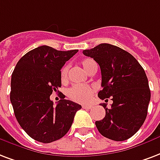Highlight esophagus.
Masks as SVG:
<instances>
[{
    "instance_id": "esophagus-1",
    "label": "esophagus",
    "mask_w": 160,
    "mask_h": 160,
    "mask_svg": "<svg viewBox=\"0 0 160 160\" xmlns=\"http://www.w3.org/2000/svg\"><path fill=\"white\" fill-rule=\"evenodd\" d=\"M82 107L84 109H91L93 107V106H91V105H84V106H82Z\"/></svg>"
}]
</instances>
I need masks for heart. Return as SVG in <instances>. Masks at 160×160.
Wrapping results in <instances>:
<instances>
[{"label":"heart","instance_id":"heart-1","mask_svg":"<svg viewBox=\"0 0 160 160\" xmlns=\"http://www.w3.org/2000/svg\"><path fill=\"white\" fill-rule=\"evenodd\" d=\"M81 65L85 71L89 73L95 66H97L96 62L91 58H85L81 61ZM68 78V66H64L61 70V80L64 82ZM93 89L85 85H74L68 91L69 98L80 103H86L91 98Z\"/></svg>","mask_w":160,"mask_h":160}]
</instances>
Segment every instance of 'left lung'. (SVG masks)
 Listing matches in <instances>:
<instances>
[{
  "label": "left lung",
  "mask_w": 160,
  "mask_h": 160,
  "mask_svg": "<svg viewBox=\"0 0 160 160\" xmlns=\"http://www.w3.org/2000/svg\"><path fill=\"white\" fill-rule=\"evenodd\" d=\"M83 53L93 58L101 68L102 90L98 96L107 102L111 97L113 102L111 108L101 104L106 116L96 121V128L109 139H128L139 130L148 113L151 93L144 69L131 53L109 43H101Z\"/></svg>",
  "instance_id": "1"
}]
</instances>
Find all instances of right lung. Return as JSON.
<instances>
[{
    "label": "right lung",
    "mask_w": 160,
    "mask_h": 160,
    "mask_svg": "<svg viewBox=\"0 0 160 160\" xmlns=\"http://www.w3.org/2000/svg\"><path fill=\"white\" fill-rule=\"evenodd\" d=\"M78 49L58 51L40 46L18 61L12 72L10 100L22 128L38 142L60 139L70 128L81 106L64 97L53 106V91L61 87V69Z\"/></svg>",
    "instance_id": "right-lung-1"
}]
</instances>
